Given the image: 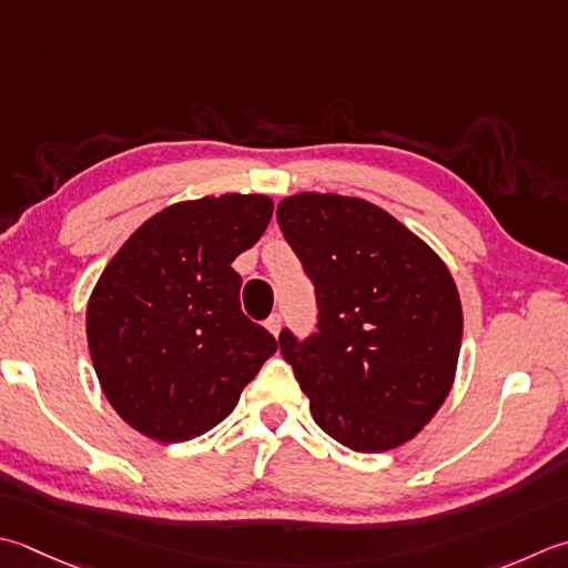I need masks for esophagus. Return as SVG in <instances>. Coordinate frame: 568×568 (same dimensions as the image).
<instances>
[{"instance_id":"1","label":"esophagus","mask_w":568,"mask_h":568,"mask_svg":"<svg viewBox=\"0 0 568 568\" xmlns=\"http://www.w3.org/2000/svg\"><path fill=\"white\" fill-rule=\"evenodd\" d=\"M265 327H268L273 335L277 337V332H281V327H283V315L281 313H273L268 320H265Z\"/></svg>"}]
</instances>
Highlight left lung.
<instances>
[{
  "mask_svg": "<svg viewBox=\"0 0 568 568\" xmlns=\"http://www.w3.org/2000/svg\"><path fill=\"white\" fill-rule=\"evenodd\" d=\"M275 216L315 285L317 332L277 337L315 424L357 453L402 446L458 366L463 310L446 263L364 199L305 192Z\"/></svg>",
  "mask_w": 568,
  "mask_h": 568,
  "instance_id": "obj_1",
  "label": "left lung"
}]
</instances>
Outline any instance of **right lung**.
<instances>
[{
    "mask_svg": "<svg viewBox=\"0 0 568 568\" xmlns=\"http://www.w3.org/2000/svg\"><path fill=\"white\" fill-rule=\"evenodd\" d=\"M273 202L204 196L162 209L122 243L88 303V347L120 418L184 443L221 424L277 339L241 310L239 253L263 236Z\"/></svg>",
    "mask_w": 568,
    "mask_h": 568,
    "instance_id": "right-lung-1",
    "label": "right lung"
}]
</instances>
